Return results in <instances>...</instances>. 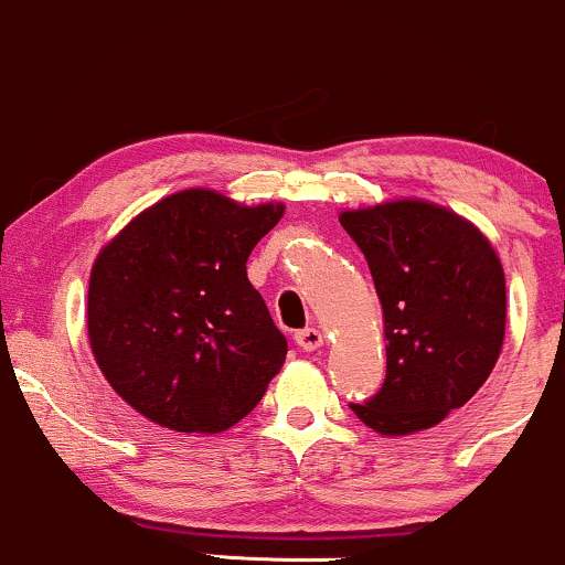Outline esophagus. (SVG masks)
<instances>
[{"instance_id":"1","label":"esophagus","mask_w":565,"mask_h":565,"mask_svg":"<svg viewBox=\"0 0 565 565\" xmlns=\"http://www.w3.org/2000/svg\"><path fill=\"white\" fill-rule=\"evenodd\" d=\"M294 339L303 352H315L322 347V333L317 328H301V331H296Z\"/></svg>"}]
</instances>
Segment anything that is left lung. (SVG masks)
Wrapping results in <instances>:
<instances>
[{"label": "left lung", "mask_w": 565, "mask_h": 565, "mask_svg": "<svg viewBox=\"0 0 565 565\" xmlns=\"http://www.w3.org/2000/svg\"><path fill=\"white\" fill-rule=\"evenodd\" d=\"M384 312L386 379L352 403L382 435L429 429L461 408L497 365L507 294L497 250L478 226L422 200L347 211Z\"/></svg>", "instance_id": "left-lung-1"}]
</instances>
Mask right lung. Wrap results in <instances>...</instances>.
Listing matches in <instances>:
<instances>
[{
	"label": "right lung",
	"instance_id": "1",
	"mask_svg": "<svg viewBox=\"0 0 565 565\" xmlns=\"http://www.w3.org/2000/svg\"><path fill=\"white\" fill-rule=\"evenodd\" d=\"M282 213L186 189L136 215L98 253L87 290L95 363L146 419L224 433L264 397L288 341L245 264Z\"/></svg>",
	"mask_w": 565,
	"mask_h": 565
}]
</instances>
